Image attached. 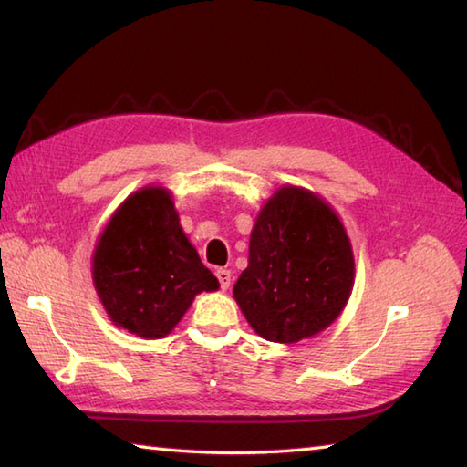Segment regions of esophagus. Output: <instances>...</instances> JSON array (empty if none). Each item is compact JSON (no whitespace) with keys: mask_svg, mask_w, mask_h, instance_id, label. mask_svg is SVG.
Wrapping results in <instances>:
<instances>
[{"mask_svg":"<svg viewBox=\"0 0 467 467\" xmlns=\"http://www.w3.org/2000/svg\"><path fill=\"white\" fill-rule=\"evenodd\" d=\"M216 279H218V283H221V289H228V286H231V271H226V269H216Z\"/></svg>","mask_w":467,"mask_h":467,"instance_id":"esophagus-1","label":"esophagus"}]
</instances>
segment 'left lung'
Instances as JSON below:
<instances>
[{"label":"left lung","mask_w":467,"mask_h":467,"mask_svg":"<svg viewBox=\"0 0 467 467\" xmlns=\"http://www.w3.org/2000/svg\"><path fill=\"white\" fill-rule=\"evenodd\" d=\"M353 253L319 196L283 186L256 218L234 299L266 341L296 343L329 327L353 289Z\"/></svg>","instance_id":"1"}]
</instances>
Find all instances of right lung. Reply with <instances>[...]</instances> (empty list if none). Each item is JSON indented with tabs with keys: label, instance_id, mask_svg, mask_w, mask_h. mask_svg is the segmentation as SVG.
Wrapping results in <instances>:
<instances>
[{
	"label": "right lung",
	"instance_id": "obj_1",
	"mask_svg": "<svg viewBox=\"0 0 467 467\" xmlns=\"http://www.w3.org/2000/svg\"><path fill=\"white\" fill-rule=\"evenodd\" d=\"M92 266L110 319L146 339L171 333L198 293L218 289L162 188L138 191L118 208Z\"/></svg>",
	"mask_w": 467,
	"mask_h": 467
}]
</instances>
